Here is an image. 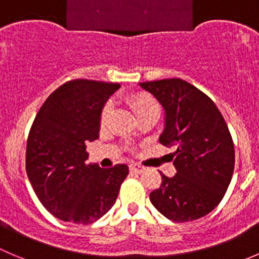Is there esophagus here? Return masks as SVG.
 <instances>
[{
	"label": "esophagus",
	"instance_id": "obj_1",
	"mask_svg": "<svg viewBox=\"0 0 259 259\" xmlns=\"http://www.w3.org/2000/svg\"><path fill=\"white\" fill-rule=\"evenodd\" d=\"M130 169H131V171H135V173H142V171H145V166H142V165L140 164H132L131 166H130Z\"/></svg>",
	"mask_w": 259,
	"mask_h": 259
}]
</instances>
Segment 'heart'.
<instances>
[{
    "label": "heart",
    "instance_id": "obj_1",
    "mask_svg": "<svg viewBox=\"0 0 259 259\" xmlns=\"http://www.w3.org/2000/svg\"><path fill=\"white\" fill-rule=\"evenodd\" d=\"M128 104L131 105L132 109L135 110L139 117L141 115L147 114V113H156L159 114V105H157L156 100L152 97H150L149 94H145V93H140V94H135L132 97H130L127 99ZM112 103L108 102L105 103L104 107L102 108V112L99 115V122L100 125L104 127L108 122H109L110 114H112Z\"/></svg>",
    "mask_w": 259,
    "mask_h": 259
}]
</instances>
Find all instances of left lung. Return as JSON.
<instances>
[{
	"label": "left lung",
	"mask_w": 259,
	"mask_h": 259,
	"mask_svg": "<svg viewBox=\"0 0 259 259\" xmlns=\"http://www.w3.org/2000/svg\"><path fill=\"white\" fill-rule=\"evenodd\" d=\"M165 110L159 141L177 146V174H161V184L150 193L160 213L176 223H188L210 213L221 202L235 165L234 142L215 103L182 78L140 83ZM161 173V171H160Z\"/></svg>",
	"instance_id": "obj_1"
}]
</instances>
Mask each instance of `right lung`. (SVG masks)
<instances>
[{
  "label": "right lung",
  "mask_w": 259,
  "mask_h": 259,
  "mask_svg": "<svg viewBox=\"0 0 259 259\" xmlns=\"http://www.w3.org/2000/svg\"><path fill=\"white\" fill-rule=\"evenodd\" d=\"M119 83L67 81L39 109L26 142V174L41 205L68 223L89 225L114 205L128 166L86 164V144L99 137V115Z\"/></svg>",
  "instance_id": "right-lung-1"
}]
</instances>
